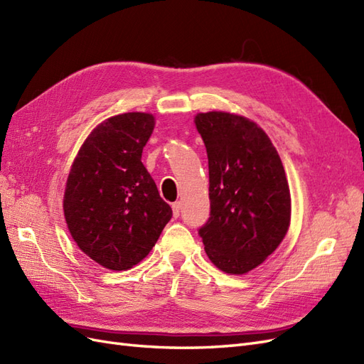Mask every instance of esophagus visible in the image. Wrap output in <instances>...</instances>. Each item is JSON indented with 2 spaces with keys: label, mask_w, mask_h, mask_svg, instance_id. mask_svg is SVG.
Listing matches in <instances>:
<instances>
[{
  "label": "esophagus",
  "mask_w": 364,
  "mask_h": 364,
  "mask_svg": "<svg viewBox=\"0 0 364 364\" xmlns=\"http://www.w3.org/2000/svg\"><path fill=\"white\" fill-rule=\"evenodd\" d=\"M181 209H182V203L181 202H174L173 203V214H174V217H179L181 215Z\"/></svg>",
  "instance_id": "obj_1"
}]
</instances>
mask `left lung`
Here are the masks:
<instances>
[{"mask_svg":"<svg viewBox=\"0 0 364 364\" xmlns=\"http://www.w3.org/2000/svg\"><path fill=\"white\" fill-rule=\"evenodd\" d=\"M205 142L211 214L199 229L208 258L243 274L274 252L287 234L290 188L270 138L253 121L206 112L194 118Z\"/></svg>","mask_w":364,"mask_h":364,"instance_id":"1","label":"left lung"}]
</instances>
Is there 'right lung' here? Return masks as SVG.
Here are the masks:
<instances>
[{
	"label": "right lung",
	"instance_id": "add662e5",
	"mask_svg": "<svg viewBox=\"0 0 364 364\" xmlns=\"http://www.w3.org/2000/svg\"><path fill=\"white\" fill-rule=\"evenodd\" d=\"M153 127L151 114L107 118L73 162L65 220L80 250L106 269L127 270L144 259L173 215L141 162Z\"/></svg>",
	"mask_w": 364,
	"mask_h": 364
}]
</instances>
